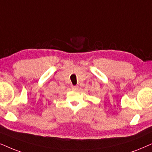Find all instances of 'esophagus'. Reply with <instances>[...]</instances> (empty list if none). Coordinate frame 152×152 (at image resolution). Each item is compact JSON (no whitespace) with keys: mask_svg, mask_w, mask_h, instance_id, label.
I'll use <instances>...</instances> for the list:
<instances>
[{"mask_svg":"<svg viewBox=\"0 0 152 152\" xmlns=\"http://www.w3.org/2000/svg\"><path fill=\"white\" fill-rule=\"evenodd\" d=\"M72 90H76L78 88V86H72Z\"/></svg>","mask_w":152,"mask_h":152,"instance_id":"esophagus-1","label":"esophagus"}]
</instances>
